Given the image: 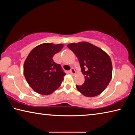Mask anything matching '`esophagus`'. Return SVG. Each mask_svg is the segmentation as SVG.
<instances>
[{"label": "esophagus", "instance_id": "34e87169", "mask_svg": "<svg viewBox=\"0 0 135 135\" xmlns=\"http://www.w3.org/2000/svg\"><path fill=\"white\" fill-rule=\"evenodd\" d=\"M70 73L72 75H75L76 74V71L74 69V68H71L70 71Z\"/></svg>", "mask_w": 135, "mask_h": 135}]
</instances>
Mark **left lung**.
Returning <instances> with one entry per match:
<instances>
[{"label": "left lung", "mask_w": 135, "mask_h": 135, "mask_svg": "<svg viewBox=\"0 0 135 135\" xmlns=\"http://www.w3.org/2000/svg\"><path fill=\"white\" fill-rule=\"evenodd\" d=\"M67 47L79 59L84 83L76 85L80 92L87 97L99 95L108 85L113 74L110 57L105 52L90 43H73Z\"/></svg>", "instance_id": "obj_1"}]
</instances>
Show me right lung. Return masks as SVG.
<instances>
[{
  "instance_id": "add662e5",
  "label": "right lung",
  "mask_w": 135,
  "mask_h": 135,
  "mask_svg": "<svg viewBox=\"0 0 135 135\" xmlns=\"http://www.w3.org/2000/svg\"><path fill=\"white\" fill-rule=\"evenodd\" d=\"M63 46V44L43 43L35 47L27 57L24 64V75L36 92L50 95L61 86L66 74L52 58Z\"/></svg>"
}]
</instances>
